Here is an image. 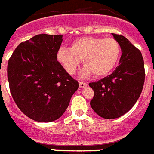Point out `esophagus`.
<instances>
[{
    "label": "esophagus",
    "instance_id": "1",
    "mask_svg": "<svg viewBox=\"0 0 154 154\" xmlns=\"http://www.w3.org/2000/svg\"><path fill=\"white\" fill-rule=\"evenodd\" d=\"M79 87L80 88L86 87V86L88 85L87 82H79Z\"/></svg>",
    "mask_w": 154,
    "mask_h": 154
}]
</instances>
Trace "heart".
<instances>
[{"instance_id": "heart-1", "label": "heart", "mask_w": 154, "mask_h": 154, "mask_svg": "<svg viewBox=\"0 0 154 154\" xmlns=\"http://www.w3.org/2000/svg\"><path fill=\"white\" fill-rule=\"evenodd\" d=\"M120 45L112 37L85 36L71 43V49L61 47L57 52V60L68 74L73 75L82 60L83 67L80 75L86 78L93 74L107 75L115 68L120 57Z\"/></svg>"}]
</instances>
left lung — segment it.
Returning <instances> with one entry per match:
<instances>
[{
  "label": "left lung",
  "mask_w": 154,
  "mask_h": 154,
  "mask_svg": "<svg viewBox=\"0 0 154 154\" xmlns=\"http://www.w3.org/2000/svg\"><path fill=\"white\" fill-rule=\"evenodd\" d=\"M112 35L122 49L119 65L110 75L89 83L94 91L91 107L106 119L118 118L128 112L139 99L145 80L144 61L140 50L125 36Z\"/></svg>",
  "instance_id": "1"
}]
</instances>
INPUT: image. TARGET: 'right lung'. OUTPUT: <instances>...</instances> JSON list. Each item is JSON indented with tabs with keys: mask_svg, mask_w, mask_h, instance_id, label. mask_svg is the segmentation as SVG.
<instances>
[{
	"mask_svg": "<svg viewBox=\"0 0 154 154\" xmlns=\"http://www.w3.org/2000/svg\"><path fill=\"white\" fill-rule=\"evenodd\" d=\"M62 35L39 34L21 43L8 63L11 96L24 115L51 122L66 111L79 82L57 60Z\"/></svg>",
	"mask_w": 154,
	"mask_h": 154,
	"instance_id": "obj_1",
	"label": "right lung"
}]
</instances>
